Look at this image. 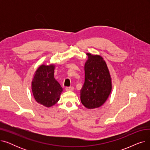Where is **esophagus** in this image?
<instances>
[{
    "label": "esophagus",
    "instance_id": "34e87169",
    "mask_svg": "<svg viewBox=\"0 0 150 150\" xmlns=\"http://www.w3.org/2000/svg\"><path fill=\"white\" fill-rule=\"evenodd\" d=\"M74 90V87H66V91H72Z\"/></svg>",
    "mask_w": 150,
    "mask_h": 150
}]
</instances>
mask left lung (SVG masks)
<instances>
[{"mask_svg":"<svg viewBox=\"0 0 150 150\" xmlns=\"http://www.w3.org/2000/svg\"><path fill=\"white\" fill-rule=\"evenodd\" d=\"M88 59L84 65V83L80 90L82 104L88 109L103 105L112 89L111 78L103 58L99 55L86 54Z\"/></svg>","mask_w":150,"mask_h":150,"instance_id":"1","label":"left lung"}]
</instances>
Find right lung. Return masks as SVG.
<instances>
[{
	"label": "right lung",
	"mask_w": 150,
	"mask_h": 150,
	"mask_svg": "<svg viewBox=\"0 0 150 150\" xmlns=\"http://www.w3.org/2000/svg\"><path fill=\"white\" fill-rule=\"evenodd\" d=\"M53 64L41 65L36 71L31 83L33 96L38 103L49 108L56 104L62 92L59 83L54 78Z\"/></svg>",
	"instance_id": "obj_1"
}]
</instances>
